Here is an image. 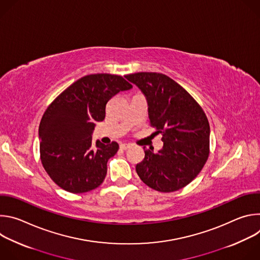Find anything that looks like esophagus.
Listing matches in <instances>:
<instances>
[{"label": "esophagus", "instance_id": "34e87169", "mask_svg": "<svg viewBox=\"0 0 260 260\" xmlns=\"http://www.w3.org/2000/svg\"><path fill=\"white\" fill-rule=\"evenodd\" d=\"M131 147H132V145H129V144H121L120 145V149L121 150H127V149H129Z\"/></svg>", "mask_w": 260, "mask_h": 260}]
</instances>
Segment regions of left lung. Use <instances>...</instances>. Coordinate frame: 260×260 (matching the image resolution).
I'll return each mask as SVG.
<instances>
[{
    "label": "left lung",
    "mask_w": 260,
    "mask_h": 260,
    "mask_svg": "<svg viewBox=\"0 0 260 260\" xmlns=\"http://www.w3.org/2000/svg\"><path fill=\"white\" fill-rule=\"evenodd\" d=\"M145 95L150 123L161 134L160 150L145 149L136 166L141 180L154 190L173 192L189 184L209 156L210 125L201 106L167 75L140 72L124 76Z\"/></svg>",
    "instance_id": "8db88e82"
}]
</instances>
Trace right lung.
Wrapping results in <instances>:
<instances>
[{"mask_svg":"<svg viewBox=\"0 0 260 260\" xmlns=\"http://www.w3.org/2000/svg\"><path fill=\"white\" fill-rule=\"evenodd\" d=\"M132 88L121 76L91 74L70 85L47 108L39 126L41 161L60 188L83 193L103 183L107 162L119 145L99 140L93 145L92 133L105 119L108 101Z\"/></svg>","mask_w":260,"mask_h":260,"instance_id":"1","label":"right lung"}]
</instances>
